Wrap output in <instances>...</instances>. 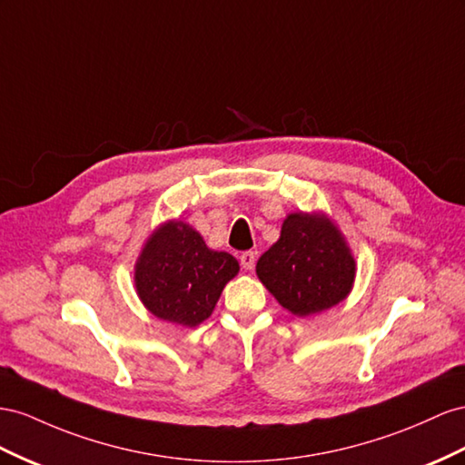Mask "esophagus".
I'll return each mask as SVG.
<instances>
[{
	"label": "esophagus",
	"mask_w": 465,
	"mask_h": 465,
	"mask_svg": "<svg viewBox=\"0 0 465 465\" xmlns=\"http://www.w3.org/2000/svg\"><path fill=\"white\" fill-rule=\"evenodd\" d=\"M254 263H256V254H254V252H244V254H241V266H242L246 272L254 270Z\"/></svg>",
	"instance_id": "obj_1"
}]
</instances>
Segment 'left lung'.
Returning a JSON list of instances; mask_svg holds the SVG:
<instances>
[{
	"instance_id": "left-lung-1",
	"label": "left lung",
	"mask_w": 465,
	"mask_h": 465,
	"mask_svg": "<svg viewBox=\"0 0 465 465\" xmlns=\"http://www.w3.org/2000/svg\"><path fill=\"white\" fill-rule=\"evenodd\" d=\"M256 273L283 309L309 317L352 292L356 262L329 217L299 211L287 215L280 241L260 256Z\"/></svg>"
}]
</instances>
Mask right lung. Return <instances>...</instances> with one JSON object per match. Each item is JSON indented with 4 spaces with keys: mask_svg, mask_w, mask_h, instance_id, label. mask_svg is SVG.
<instances>
[{
    "mask_svg": "<svg viewBox=\"0 0 465 465\" xmlns=\"http://www.w3.org/2000/svg\"><path fill=\"white\" fill-rule=\"evenodd\" d=\"M241 270L234 256L207 248L183 221H168L150 234L134 266V285L154 317L182 326L203 322Z\"/></svg>",
    "mask_w": 465,
    "mask_h": 465,
    "instance_id": "obj_1",
    "label": "right lung"
}]
</instances>
